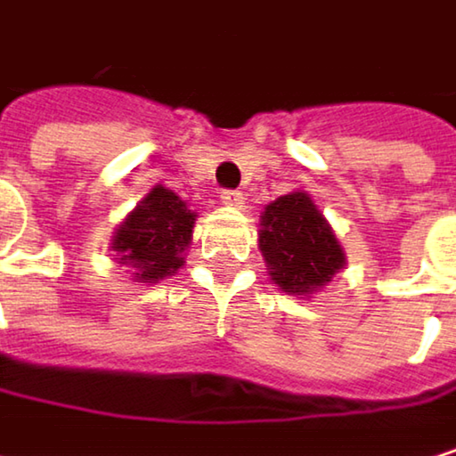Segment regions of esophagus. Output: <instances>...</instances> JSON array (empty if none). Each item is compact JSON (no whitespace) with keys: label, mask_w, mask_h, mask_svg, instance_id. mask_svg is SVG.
<instances>
[{"label":"esophagus","mask_w":456,"mask_h":456,"mask_svg":"<svg viewBox=\"0 0 456 456\" xmlns=\"http://www.w3.org/2000/svg\"><path fill=\"white\" fill-rule=\"evenodd\" d=\"M221 202H224L226 208H243V205H246V197H243V191L226 189V191H221Z\"/></svg>","instance_id":"esophagus-1"}]
</instances>
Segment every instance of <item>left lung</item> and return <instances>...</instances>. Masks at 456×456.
Wrapping results in <instances>:
<instances>
[{"instance_id":"left-lung-1","label":"left lung","mask_w":456,"mask_h":456,"mask_svg":"<svg viewBox=\"0 0 456 456\" xmlns=\"http://www.w3.org/2000/svg\"><path fill=\"white\" fill-rule=\"evenodd\" d=\"M259 226V251L270 281L289 297L318 294L347 265L334 226L305 189L270 202Z\"/></svg>"}]
</instances>
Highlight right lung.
<instances>
[{
	"mask_svg": "<svg viewBox=\"0 0 456 456\" xmlns=\"http://www.w3.org/2000/svg\"><path fill=\"white\" fill-rule=\"evenodd\" d=\"M197 213L173 189L154 183L141 202L117 224L111 251L127 265L135 283H159L183 267Z\"/></svg>",
	"mask_w": 456,
	"mask_h": 456,
	"instance_id": "add662e5",
	"label": "right lung"
}]
</instances>
